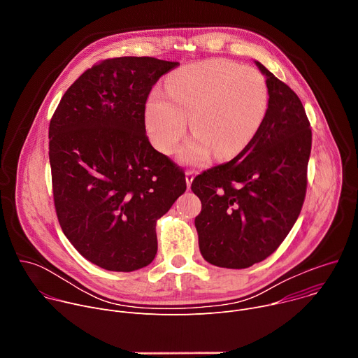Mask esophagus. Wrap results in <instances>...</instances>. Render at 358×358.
Masks as SVG:
<instances>
[{"label": "esophagus", "mask_w": 358, "mask_h": 358, "mask_svg": "<svg viewBox=\"0 0 358 358\" xmlns=\"http://www.w3.org/2000/svg\"><path fill=\"white\" fill-rule=\"evenodd\" d=\"M192 180H194V171H192V170H187V171H185V181H187V187H188V188L191 187Z\"/></svg>", "instance_id": "esophagus-1"}]
</instances>
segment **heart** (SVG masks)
<instances>
[{
  "label": "heart",
  "mask_w": 358,
  "mask_h": 358,
  "mask_svg": "<svg viewBox=\"0 0 358 358\" xmlns=\"http://www.w3.org/2000/svg\"><path fill=\"white\" fill-rule=\"evenodd\" d=\"M269 106V90L261 72L225 59L188 65L174 72L163 93L147 100L145 130L159 151L170 155L185 133L194 136L178 150L182 164L206 163L213 151L231 159L259 130Z\"/></svg>",
  "instance_id": "obj_1"
}]
</instances>
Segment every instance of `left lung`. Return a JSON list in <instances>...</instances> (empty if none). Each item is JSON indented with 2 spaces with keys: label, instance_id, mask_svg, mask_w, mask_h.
I'll use <instances>...</instances> for the list:
<instances>
[{
  "label": "left lung",
  "instance_id": "obj_1",
  "mask_svg": "<svg viewBox=\"0 0 358 358\" xmlns=\"http://www.w3.org/2000/svg\"><path fill=\"white\" fill-rule=\"evenodd\" d=\"M269 106L252 140L225 164L196 176L195 218L202 258L245 269L272 255L294 225L308 185L312 130L297 94L261 62Z\"/></svg>",
  "mask_w": 358,
  "mask_h": 358
}]
</instances>
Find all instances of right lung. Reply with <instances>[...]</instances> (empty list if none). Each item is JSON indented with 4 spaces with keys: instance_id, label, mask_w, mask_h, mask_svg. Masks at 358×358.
I'll list each match as a JSON object with an SVG mask.
<instances>
[{
    "instance_id": "right-lung-1",
    "label": "right lung",
    "mask_w": 358,
    "mask_h": 358,
    "mask_svg": "<svg viewBox=\"0 0 358 358\" xmlns=\"http://www.w3.org/2000/svg\"><path fill=\"white\" fill-rule=\"evenodd\" d=\"M177 65L106 59L73 82L50 120L58 221L82 257L106 271L152 262L157 220L187 188L184 171L150 144L144 124L151 87Z\"/></svg>"
}]
</instances>
